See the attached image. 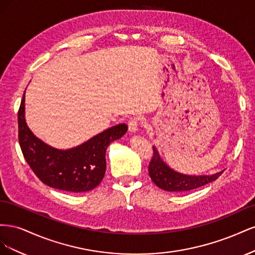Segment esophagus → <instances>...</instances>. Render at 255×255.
Wrapping results in <instances>:
<instances>
[{
	"mask_svg": "<svg viewBox=\"0 0 255 255\" xmlns=\"http://www.w3.org/2000/svg\"><path fill=\"white\" fill-rule=\"evenodd\" d=\"M128 126L129 132H133V133L137 132V130H138V127H139V119L135 118V117H134V118H130V119L128 120Z\"/></svg>",
	"mask_w": 255,
	"mask_h": 255,
	"instance_id": "obj_1",
	"label": "esophagus"
}]
</instances>
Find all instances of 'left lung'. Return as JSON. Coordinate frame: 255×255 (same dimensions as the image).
Returning a JSON list of instances; mask_svg holds the SVG:
<instances>
[{"label":"left lung","instance_id":"8db88e82","mask_svg":"<svg viewBox=\"0 0 255 255\" xmlns=\"http://www.w3.org/2000/svg\"><path fill=\"white\" fill-rule=\"evenodd\" d=\"M223 171L212 175H186L174 171L160 158L155 146H153V156L149 164V174L157 187L172 192H182L196 189L214 182Z\"/></svg>","mask_w":255,"mask_h":255}]
</instances>
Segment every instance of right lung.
<instances>
[{
    "label": "right lung",
    "mask_w": 255,
    "mask_h": 255,
    "mask_svg": "<svg viewBox=\"0 0 255 255\" xmlns=\"http://www.w3.org/2000/svg\"><path fill=\"white\" fill-rule=\"evenodd\" d=\"M25 97L18 112L19 143L34 173L48 186L70 192L89 191L103 180L107 146L127 133L126 123L105 129L75 148L58 150L41 141L25 122Z\"/></svg>",
    "instance_id": "right-lung-1"
}]
</instances>
